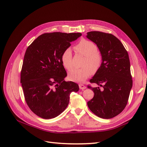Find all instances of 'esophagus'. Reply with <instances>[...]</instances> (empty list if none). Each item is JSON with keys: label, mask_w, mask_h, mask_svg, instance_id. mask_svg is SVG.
Instances as JSON below:
<instances>
[{"label": "esophagus", "mask_w": 147, "mask_h": 147, "mask_svg": "<svg viewBox=\"0 0 147 147\" xmlns=\"http://www.w3.org/2000/svg\"><path fill=\"white\" fill-rule=\"evenodd\" d=\"M79 88H80V90H84V89H86V86H84V84H79Z\"/></svg>", "instance_id": "esophagus-1"}]
</instances>
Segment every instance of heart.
I'll return each instance as SVG.
<instances>
[{"instance_id":"heart-1","label":"heart","mask_w":147,"mask_h":147,"mask_svg":"<svg viewBox=\"0 0 147 147\" xmlns=\"http://www.w3.org/2000/svg\"><path fill=\"white\" fill-rule=\"evenodd\" d=\"M75 50L85 56L81 69H72L68 74L69 78L73 82H82L99 70L102 64V56L97 52L96 44L88 40L83 39L74 47ZM61 61L67 69L72 67V53L70 48H66L61 56Z\"/></svg>"}]
</instances>
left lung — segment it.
<instances>
[{"instance_id":"left-lung-1","label":"left lung","mask_w":147,"mask_h":147,"mask_svg":"<svg viewBox=\"0 0 147 147\" xmlns=\"http://www.w3.org/2000/svg\"><path fill=\"white\" fill-rule=\"evenodd\" d=\"M86 37L96 44L102 56L100 68L90 80L99 86H88L94 95L88 106L97 117L112 118L125 108L132 86L128 53L119 40L111 34L91 31Z\"/></svg>"}]
</instances>
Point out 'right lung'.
<instances>
[{"instance_id": "add662e5", "label": "right lung", "mask_w": 147, "mask_h": 147, "mask_svg": "<svg viewBox=\"0 0 147 147\" xmlns=\"http://www.w3.org/2000/svg\"><path fill=\"white\" fill-rule=\"evenodd\" d=\"M81 33H45L30 44L25 53L21 83L30 109L44 119L55 118L67 107L72 92L79 86L65 82L61 56Z\"/></svg>"}]
</instances>
